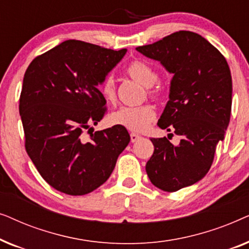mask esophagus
Returning a JSON list of instances; mask_svg holds the SVG:
<instances>
[{"instance_id":"obj_1","label":"esophagus","mask_w":249,"mask_h":249,"mask_svg":"<svg viewBox=\"0 0 249 249\" xmlns=\"http://www.w3.org/2000/svg\"><path fill=\"white\" fill-rule=\"evenodd\" d=\"M142 137L139 135H137V134H135V132H131L130 134V141H131V142H136L138 141V139H141Z\"/></svg>"}]
</instances>
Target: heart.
<instances>
[{
  "label": "heart",
  "mask_w": 249,
  "mask_h": 249,
  "mask_svg": "<svg viewBox=\"0 0 249 249\" xmlns=\"http://www.w3.org/2000/svg\"><path fill=\"white\" fill-rule=\"evenodd\" d=\"M125 73L144 87L149 88L148 93L151 96H158L159 91L152 89L151 87L158 83L159 73L151 64L142 62V61H135L127 67ZM101 93L107 103H114L117 93H115L113 77L107 76L105 78L101 86ZM154 119L155 111L149 105H142V107H121L120 110L113 112L110 117V120L113 124L120 125L122 128L135 132L145 131Z\"/></svg>",
  "instance_id": "heart-1"
}]
</instances>
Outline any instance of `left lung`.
I'll return each instance as SVG.
<instances>
[{"label": "left lung", "mask_w": 249, "mask_h": 249, "mask_svg": "<svg viewBox=\"0 0 249 249\" xmlns=\"http://www.w3.org/2000/svg\"><path fill=\"white\" fill-rule=\"evenodd\" d=\"M136 50L173 74L158 125L181 141L173 145L165 137L152 138L154 153L146 172L155 187L177 192L205 177L224 139L232 103L229 66L209 40L186 30Z\"/></svg>", "instance_id": "left-lung-1"}]
</instances>
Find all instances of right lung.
I'll return each instance as SVG.
<instances>
[{"label": "right lung", "instance_id": "1", "mask_svg": "<svg viewBox=\"0 0 249 249\" xmlns=\"http://www.w3.org/2000/svg\"><path fill=\"white\" fill-rule=\"evenodd\" d=\"M125 53L69 39L27 68L19 104L26 151L43 179L61 193L86 195L103 185L130 142L120 125L84 134L107 112L97 87Z\"/></svg>", "mask_w": 249, "mask_h": 249}]
</instances>
